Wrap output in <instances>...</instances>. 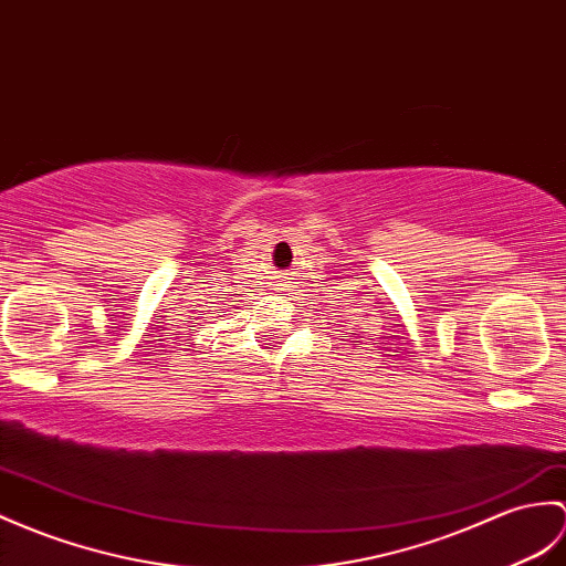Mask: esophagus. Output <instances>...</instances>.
Segmentation results:
<instances>
[{
  "instance_id": "1",
  "label": "esophagus",
  "mask_w": 566,
  "mask_h": 566,
  "mask_svg": "<svg viewBox=\"0 0 566 566\" xmlns=\"http://www.w3.org/2000/svg\"><path fill=\"white\" fill-rule=\"evenodd\" d=\"M280 282H282V286H286V280H292V277H277Z\"/></svg>"
}]
</instances>
